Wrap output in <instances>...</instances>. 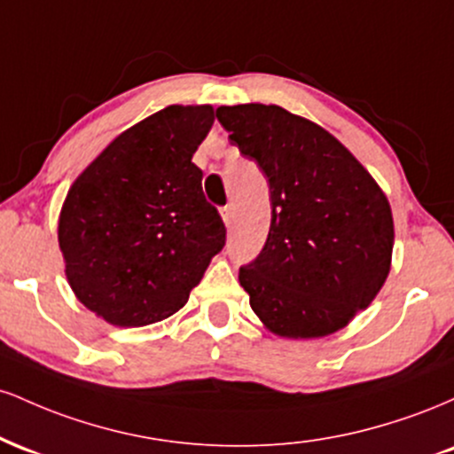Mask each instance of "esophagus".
Instances as JSON below:
<instances>
[{"mask_svg": "<svg viewBox=\"0 0 454 454\" xmlns=\"http://www.w3.org/2000/svg\"><path fill=\"white\" fill-rule=\"evenodd\" d=\"M222 217H223V222H226V226H231L232 220H234V209H232V205L222 207Z\"/></svg>", "mask_w": 454, "mask_h": 454, "instance_id": "esophagus-1", "label": "esophagus"}]
</instances>
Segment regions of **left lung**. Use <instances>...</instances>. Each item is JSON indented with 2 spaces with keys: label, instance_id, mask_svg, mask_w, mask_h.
<instances>
[{
  "label": "left lung",
  "instance_id": "left-lung-1",
  "mask_svg": "<svg viewBox=\"0 0 454 454\" xmlns=\"http://www.w3.org/2000/svg\"><path fill=\"white\" fill-rule=\"evenodd\" d=\"M215 117L269 181L267 241L239 269L254 314L293 340L340 331L387 281V196L340 140L286 108L239 104Z\"/></svg>",
  "mask_w": 454,
  "mask_h": 454
}]
</instances>
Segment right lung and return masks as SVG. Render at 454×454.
<instances>
[{
    "label": "right lung",
    "instance_id": "add662e5",
    "mask_svg": "<svg viewBox=\"0 0 454 454\" xmlns=\"http://www.w3.org/2000/svg\"><path fill=\"white\" fill-rule=\"evenodd\" d=\"M211 106H168L108 145L67 192L59 247L72 290L114 326L176 314L226 245L192 161Z\"/></svg>",
    "mask_w": 454,
    "mask_h": 454
}]
</instances>
